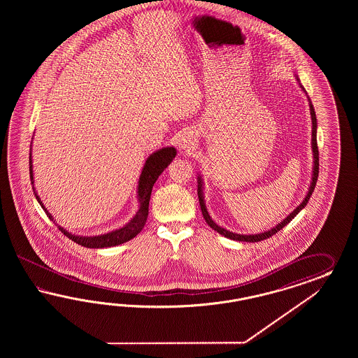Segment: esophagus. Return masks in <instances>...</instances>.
Segmentation results:
<instances>
[{"label": "esophagus", "instance_id": "34e87169", "mask_svg": "<svg viewBox=\"0 0 358 358\" xmlns=\"http://www.w3.org/2000/svg\"><path fill=\"white\" fill-rule=\"evenodd\" d=\"M177 145L180 147V150H184V151L193 150L195 145V138L193 136V134H190V132L181 134L180 138L177 139Z\"/></svg>", "mask_w": 358, "mask_h": 358}]
</instances>
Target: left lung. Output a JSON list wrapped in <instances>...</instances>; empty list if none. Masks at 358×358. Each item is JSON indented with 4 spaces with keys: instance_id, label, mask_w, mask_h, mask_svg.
Listing matches in <instances>:
<instances>
[{
    "instance_id": "8db88e82",
    "label": "left lung",
    "mask_w": 358,
    "mask_h": 358,
    "mask_svg": "<svg viewBox=\"0 0 358 358\" xmlns=\"http://www.w3.org/2000/svg\"><path fill=\"white\" fill-rule=\"evenodd\" d=\"M310 101V99H308ZM310 110H311V118H313V151H314V174H313V181H311V186H310V189H308V193L306 195V198H304L303 202L299 205V206L296 207L295 210H294L293 213L289 215V217H286V219H283L281 223L278 224V226H275L274 228H271L269 231H266V232H262V234H257V235H240V234H234V232H229L227 229H224V228L219 227L217 223L210 217L208 215V213H207L206 205H205V202H203V193H202V181H201V177H198V199H199V205H201V210H202V215L205 217V220H206L207 224L210 226V227L213 228L214 231H217V234H220V235H223V236H226L228 238H232V240H236V241H250V243H256V241H261V240H265V238H271L273 236L274 234H277L280 229L285 227L286 224H289L292 220H293L294 217H296V214L303 208L306 205H307V202H308V199H310V196L313 195V192H314L315 185H316V181H317V177H319V150H317V141H316V115H315V110L314 106H313V103H311V101H310Z\"/></svg>"
}]
</instances>
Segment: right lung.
<instances>
[{
    "mask_svg": "<svg viewBox=\"0 0 358 358\" xmlns=\"http://www.w3.org/2000/svg\"><path fill=\"white\" fill-rule=\"evenodd\" d=\"M176 156V148L173 147H166L160 151L153 152L151 156L147 159L144 164V168L141 171V178H139V187H138V195H139V202H141V208L136 213V215L131 219L124 227L115 229L113 232H108L106 235H99V236H93V238H83V236H75L69 232H66L64 228L57 226V228L64 234L65 236L75 241L76 244H80L87 248H108V247H115L129 241L131 238H135L141 232L148 217V206H150V199H151L152 187L159 178V176L163 173L164 169L171 164ZM30 180L31 184H34L33 176V160H31V153H30ZM38 202L45 211L47 217L51 220H54L52 215L47 211V208L43 206L41 198L35 193Z\"/></svg>",
    "mask_w": 358,
    "mask_h": 358,
    "instance_id": "obj_1",
    "label": "right lung"
}]
</instances>
